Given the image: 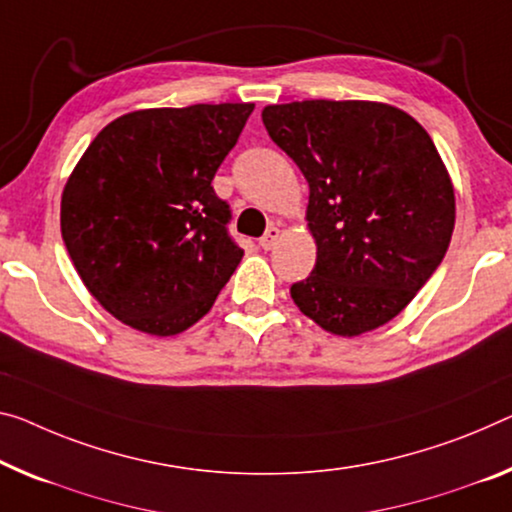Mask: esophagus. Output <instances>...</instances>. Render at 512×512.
I'll list each match as a JSON object with an SVG mask.
<instances>
[{"label":"esophagus","mask_w":512,"mask_h":512,"mask_svg":"<svg viewBox=\"0 0 512 512\" xmlns=\"http://www.w3.org/2000/svg\"><path fill=\"white\" fill-rule=\"evenodd\" d=\"M277 240H279V229L277 226H270V229L263 233V238L258 240V245H261V249L270 251L274 245H277Z\"/></svg>","instance_id":"1"}]
</instances>
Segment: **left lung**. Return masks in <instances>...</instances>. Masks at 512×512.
<instances>
[{"instance_id": "8db88e82", "label": "left lung", "mask_w": 512, "mask_h": 512, "mask_svg": "<svg viewBox=\"0 0 512 512\" xmlns=\"http://www.w3.org/2000/svg\"><path fill=\"white\" fill-rule=\"evenodd\" d=\"M270 139L309 183L316 267L290 286L304 316L338 336L396 318L451 242V178L426 130L382 102L302 100L263 109Z\"/></svg>"}]
</instances>
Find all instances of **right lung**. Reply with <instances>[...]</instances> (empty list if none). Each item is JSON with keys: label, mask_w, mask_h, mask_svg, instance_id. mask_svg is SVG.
Returning a JSON list of instances; mask_svg holds the SVG:
<instances>
[{"label": "right lung", "mask_w": 512, "mask_h": 512, "mask_svg": "<svg viewBox=\"0 0 512 512\" xmlns=\"http://www.w3.org/2000/svg\"><path fill=\"white\" fill-rule=\"evenodd\" d=\"M254 105L141 109L98 132L61 196V235L89 293L171 336L215 304L242 258L212 190Z\"/></svg>", "instance_id": "right-lung-1"}]
</instances>
